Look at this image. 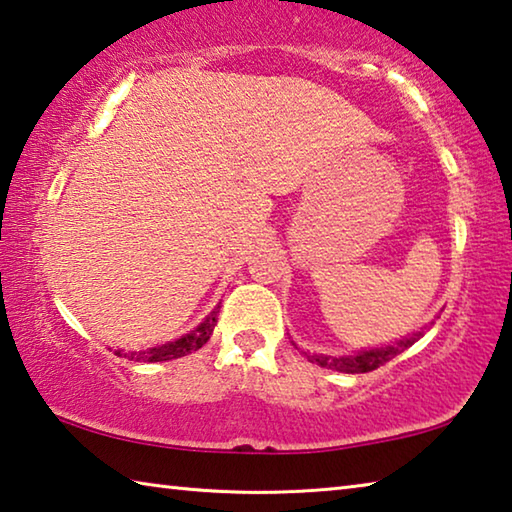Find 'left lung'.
Returning <instances> with one entry per match:
<instances>
[{
	"instance_id": "8db88e82",
	"label": "left lung",
	"mask_w": 512,
	"mask_h": 512,
	"mask_svg": "<svg viewBox=\"0 0 512 512\" xmlns=\"http://www.w3.org/2000/svg\"><path fill=\"white\" fill-rule=\"evenodd\" d=\"M422 332H415L411 339L400 341L397 345H388V348H377V350H368V352H359L352 354V357H309L311 361H316L318 366L323 368H332L339 372H370L379 366H384L386 361H391L397 354H402L406 348L418 341Z\"/></svg>"
}]
</instances>
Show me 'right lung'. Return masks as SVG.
<instances>
[{
    "instance_id": "add662e5",
    "label": "right lung",
    "mask_w": 512,
    "mask_h": 512,
    "mask_svg": "<svg viewBox=\"0 0 512 512\" xmlns=\"http://www.w3.org/2000/svg\"><path fill=\"white\" fill-rule=\"evenodd\" d=\"M216 314H219V307H216L210 316H207L201 325L192 332L180 336L178 341H171V343H164L158 345V348H149V350H133V352H124L121 354L119 350L115 354L119 357H128V361H169V359H178V357H185L189 352H196L198 348H203V345L210 341L212 336V329L216 325Z\"/></svg>"
}]
</instances>
